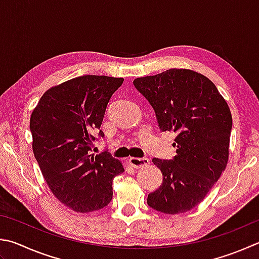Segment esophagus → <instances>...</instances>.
<instances>
[{
  "label": "esophagus",
  "mask_w": 259,
  "mask_h": 259,
  "mask_svg": "<svg viewBox=\"0 0 259 259\" xmlns=\"http://www.w3.org/2000/svg\"><path fill=\"white\" fill-rule=\"evenodd\" d=\"M149 164V159L143 157V158H139V157H131L129 159V165L134 168H142L144 166H147Z\"/></svg>",
  "instance_id": "34e87169"
}]
</instances>
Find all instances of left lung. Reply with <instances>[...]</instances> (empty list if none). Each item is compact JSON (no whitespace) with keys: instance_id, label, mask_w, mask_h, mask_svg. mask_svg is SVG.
<instances>
[{"instance_id":"1","label":"left lung","mask_w":259,"mask_h":259,"mask_svg":"<svg viewBox=\"0 0 259 259\" xmlns=\"http://www.w3.org/2000/svg\"><path fill=\"white\" fill-rule=\"evenodd\" d=\"M134 84L152 105L159 129L178 134L175 158H153L163 182L147 204L164 214L185 213L203 201L227 167L229 105L207 77L189 69H168Z\"/></svg>"}]
</instances>
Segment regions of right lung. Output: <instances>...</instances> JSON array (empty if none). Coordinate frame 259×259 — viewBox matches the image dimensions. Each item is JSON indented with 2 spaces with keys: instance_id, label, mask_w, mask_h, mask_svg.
I'll list each match as a JSON object with an SVG mask.
<instances>
[{
  "instance_id": "right-lung-1",
  "label": "right lung",
  "mask_w": 259,
  "mask_h": 259,
  "mask_svg": "<svg viewBox=\"0 0 259 259\" xmlns=\"http://www.w3.org/2000/svg\"><path fill=\"white\" fill-rule=\"evenodd\" d=\"M123 78L77 77L48 89L30 116L32 152L51 191L78 213L104 208L123 165L107 152L91 154L111 96Z\"/></svg>"
}]
</instances>
